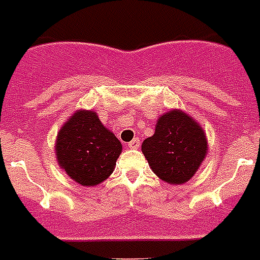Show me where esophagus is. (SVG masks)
Instances as JSON below:
<instances>
[{"mask_svg":"<svg viewBox=\"0 0 260 260\" xmlns=\"http://www.w3.org/2000/svg\"><path fill=\"white\" fill-rule=\"evenodd\" d=\"M141 146V140L140 138H134V140L132 141V142L128 143V147L130 149H138V147Z\"/></svg>","mask_w":260,"mask_h":260,"instance_id":"1","label":"esophagus"}]
</instances>
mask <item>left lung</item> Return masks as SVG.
<instances>
[{"label": "left lung", "mask_w": 260, "mask_h": 260, "mask_svg": "<svg viewBox=\"0 0 260 260\" xmlns=\"http://www.w3.org/2000/svg\"><path fill=\"white\" fill-rule=\"evenodd\" d=\"M208 151L204 128L182 110L158 118L154 134L142 142L151 170L168 184L177 185L194 176Z\"/></svg>", "instance_id": "obj_1"}]
</instances>
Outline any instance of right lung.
<instances>
[{
    "mask_svg": "<svg viewBox=\"0 0 260 260\" xmlns=\"http://www.w3.org/2000/svg\"><path fill=\"white\" fill-rule=\"evenodd\" d=\"M57 164L83 186H95L110 177L122 153V143L106 128L96 113L79 110L57 133Z\"/></svg>",
    "mask_w": 260,
    "mask_h": 260,
    "instance_id": "obj_1",
    "label": "right lung"
}]
</instances>
